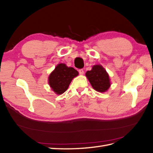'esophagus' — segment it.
<instances>
[{"label": "esophagus", "instance_id": "34e87169", "mask_svg": "<svg viewBox=\"0 0 153 153\" xmlns=\"http://www.w3.org/2000/svg\"><path fill=\"white\" fill-rule=\"evenodd\" d=\"M79 74H81V75H83V74H84V71H83V69H80V70H79Z\"/></svg>", "mask_w": 153, "mask_h": 153}]
</instances>
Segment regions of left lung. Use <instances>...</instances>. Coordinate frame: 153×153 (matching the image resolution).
Returning a JSON list of instances; mask_svg holds the SVG:
<instances>
[{
	"instance_id": "8db88e82",
	"label": "left lung",
	"mask_w": 153,
	"mask_h": 153,
	"mask_svg": "<svg viewBox=\"0 0 153 153\" xmlns=\"http://www.w3.org/2000/svg\"><path fill=\"white\" fill-rule=\"evenodd\" d=\"M85 76L93 88L97 91L103 93L109 89L110 86L109 76L101 65L93 66L91 70L87 71Z\"/></svg>"
}]
</instances>
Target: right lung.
<instances>
[{"instance_id":"1","label":"right lung","mask_w":153,"mask_h":153,"mask_svg":"<svg viewBox=\"0 0 153 153\" xmlns=\"http://www.w3.org/2000/svg\"><path fill=\"white\" fill-rule=\"evenodd\" d=\"M78 71L65 64H58L48 77V83L53 91L61 95L68 89L71 80L78 76Z\"/></svg>"}]
</instances>
